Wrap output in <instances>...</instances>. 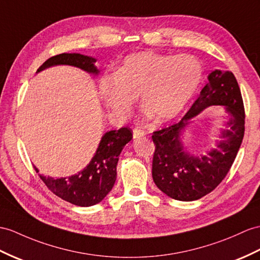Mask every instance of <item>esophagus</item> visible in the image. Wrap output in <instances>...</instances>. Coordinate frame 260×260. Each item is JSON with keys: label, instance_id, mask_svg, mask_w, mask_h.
<instances>
[{"label": "esophagus", "instance_id": "esophagus-1", "mask_svg": "<svg viewBox=\"0 0 260 260\" xmlns=\"http://www.w3.org/2000/svg\"><path fill=\"white\" fill-rule=\"evenodd\" d=\"M132 132H134V138L135 139H140V138H143L145 136V131L139 129V128H135Z\"/></svg>", "mask_w": 260, "mask_h": 260}]
</instances>
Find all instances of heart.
<instances>
[{
    "label": "heart",
    "mask_w": 260,
    "mask_h": 260,
    "mask_svg": "<svg viewBox=\"0 0 260 260\" xmlns=\"http://www.w3.org/2000/svg\"><path fill=\"white\" fill-rule=\"evenodd\" d=\"M203 67L191 55L140 52L125 57L116 74L99 81L100 96L118 117L129 115L137 96L155 122H167L184 109L201 84Z\"/></svg>",
    "instance_id": "b5f03b06"
}]
</instances>
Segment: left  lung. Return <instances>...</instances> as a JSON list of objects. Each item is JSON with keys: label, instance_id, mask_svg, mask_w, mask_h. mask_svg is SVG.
<instances>
[{"label": "left lung", "instance_id": "1", "mask_svg": "<svg viewBox=\"0 0 260 260\" xmlns=\"http://www.w3.org/2000/svg\"><path fill=\"white\" fill-rule=\"evenodd\" d=\"M207 78L208 82L185 116L152 136L155 145L152 178L164 194L178 201H195L211 193L229 173L244 138V103L235 76L216 69ZM210 105L224 106L229 113V128L222 131L223 140L217 148L207 155L191 156L180 141L181 131L191 118Z\"/></svg>", "mask_w": 260, "mask_h": 260}]
</instances>
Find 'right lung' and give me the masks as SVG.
Instances as JSON below:
<instances>
[{
	"instance_id": "1",
	"label": "right lung",
	"mask_w": 260,
	"mask_h": 260,
	"mask_svg": "<svg viewBox=\"0 0 260 260\" xmlns=\"http://www.w3.org/2000/svg\"><path fill=\"white\" fill-rule=\"evenodd\" d=\"M96 60L92 57L81 54L64 53L50 57L36 73L52 66L69 65L89 74L98 75V68L94 66ZM131 139L132 130L129 128L106 132L90 163L78 174L60 179L40 174V178L55 195L69 203L77 206L97 204L106 198L115 185L119 155ZM35 170L39 172L36 168Z\"/></svg>"
}]
</instances>
